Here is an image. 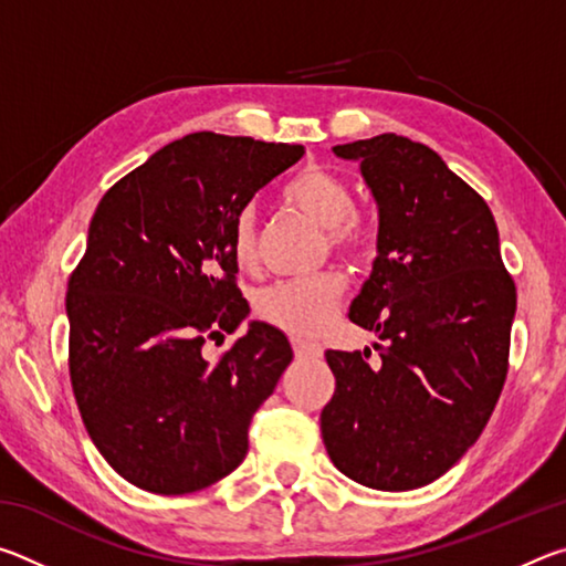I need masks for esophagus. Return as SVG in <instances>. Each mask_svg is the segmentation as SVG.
<instances>
[{
	"instance_id": "34e87169",
	"label": "esophagus",
	"mask_w": 566,
	"mask_h": 566,
	"mask_svg": "<svg viewBox=\"0 0 566 566\" xmlns=\"http://www.w3.org/2000/svg\"><path fill=\"white\" fill-rule=\"evenodd\" d=\"M292 347H294V354L300 359H317V357H322L319 344H312V342H304V339H292Z\"/></svg>"
}]
</instances>
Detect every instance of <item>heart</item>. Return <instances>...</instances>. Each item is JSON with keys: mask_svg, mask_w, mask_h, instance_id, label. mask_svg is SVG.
<instances>
[{"mask_svg": "<svg viewBox=\"0 0 566 566\" xmlns=\"http://www.w3.org/2000/svg\"><path fill=\"white\" fill-rule=\"evenodd\" d=\"M284 202L324 227V247L349 262L369 260L377 247V224L354 205L352 189L324 167H304L282 189ZM229 252L239 270L256 266V219L242 209L232 222ZM347 282L337 270H324L300 280L274 282L254 296V314L270 327L296 339H312L327 327L342 302Z\"/></svg>", "mask_w": 566, "mask_h": 566, "instance_id": "b5f03b06", "label": "heart"}]
</instances>
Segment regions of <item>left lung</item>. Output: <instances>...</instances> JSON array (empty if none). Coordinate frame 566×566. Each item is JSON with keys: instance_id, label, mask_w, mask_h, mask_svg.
<instances>
[{"instance_id": "left-lung-1", "label": "left lung", "mask_w": 566, "mask_h": 566, "mask_svg": "<svg viewBox=\"0 0 566 566\" xmlns=\"http://www.w3.org/2000/svg\"><path fill=\"white\" fill-rule=\"evenodd\" d=\"M359 159L379 205V256L349 319L371 352L327 349L322 409L334 467L371 490L434 482L476 442L510 369L516 286L479 191L427 145L379 134L334 147Z\"/></svg>"}]
</instances>
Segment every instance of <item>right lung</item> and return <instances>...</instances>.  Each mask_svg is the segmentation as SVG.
<instances>
[{
    "mask_svg": "<svg viewBox=\"0 0 566 566\" xmlns=\"http://www.w3.org/2000/svg\"><path fill=\"white\" fill-rule=\"evenodd\" d=\"M304 147L187 134L107 189L66 286L70 379L94 447L151 494H189L242 464L249 424L290 367L280 329L247 317L234 217Z\"/></svg>",
    "mask_w": 566,
    "mask_h": 566,
    "instance_id": "obj_1",
    "label": "right lung"
}]
</instances>
